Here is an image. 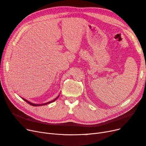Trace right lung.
<instances>
[{
    "instance_id": "right-lung-1",
    "label": "right lung",
    "mask_w": 146,
    "mask_h": 146,
    "mask_svg": "<svg viewBox=\"0 0 146 146\" xmlns=\"http://www.w3.org/2000/svg\"><path fill=\"white\" fill-rule=\"evenodd\" d=\"M59 96H58L56 98H55V99L54 100H52V101H50V102H47V103H45V104H32V103H31V102H29L28 100H26V99H25L24 98H22L25 102H26L28 104H29V105H32V106H43V105H47V104H50V103H52V102H54V101H55L58 98H59Z\"/></svg>"
}]
</instances>
